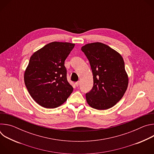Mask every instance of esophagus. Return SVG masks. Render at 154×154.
Listing matches in <instances>:
<instances>
[{
    "instance_id": "34e87169",
    "label": "esophagus",
    "mask_w": 154,
    "mask_h": 154,
    "mask_svg": "<svg viewBox=\"0 0 154 154\" xmlns=\"http://www.w3.org/2000/svg\"><path fill=\"white\" fill-rule=\"evenodd\" d=\"M79 84H80V82H77L75 83V85H76L77 86H79Z\"/></svg>"
}]
</instances>
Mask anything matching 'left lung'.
<instances>
[{
  "mask_svg": "<svg viewBox=\"0 0 154 154\" xmlns=\"http://www.w3.org/2000/svg\"><path fill=\"white\" fill-rule=\"evenodd\" d=\"M81 49L90 61L93 75V87L86 94L87 103L99 110L112 108L122 99L128 86L123 58L99 42L87 44Z\"/></svg>",
  "mask_w": 154,
  "mask_h": 154,
  "instance_id": "left-lung-1",
  "label": "left lung"
}]
</instances>
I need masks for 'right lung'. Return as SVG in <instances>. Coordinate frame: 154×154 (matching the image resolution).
<instances>
[{"mask_svg":"<svg viewBox=\"0 0 154 154\" xmlns=\"http://www.w3.org/2000/svg\"><path fill=\"white\" fill-rule=\"evenodd\" d=\"M74 46L70 42H52L31 56L24 72V83L31 97L41 106L57 108L72 93L64 61Z\"/></svg>","mask_w":154,"mask_h":154,"instance_id":"1","label":"right lung"}]
</instances>
